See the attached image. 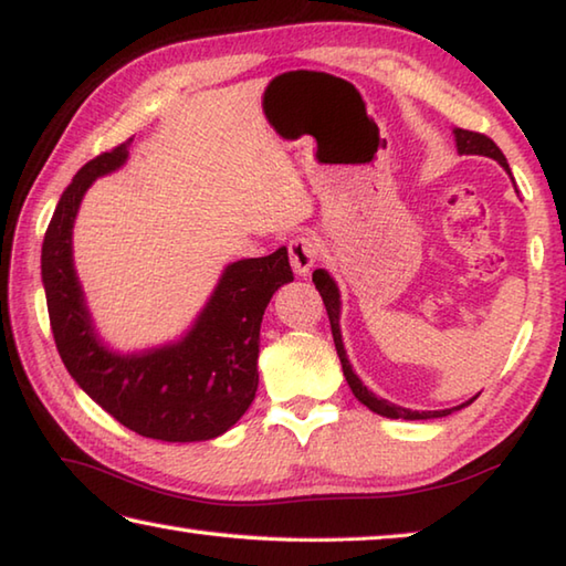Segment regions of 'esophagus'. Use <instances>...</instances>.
<instances>
[{"label":"esophagus","mask_w":566,"mask_h":566,"mask_svg":"<svg viewBox=\"0 0 566 566\" xmlns=\"http://www.w3.org/2000/svg\"><path fill=\"white\" fill-rule=\"evenodd\" d=\"M319 243L313 233H297L287 243V255H291V265L297 275H307L317 261Z\"/></svg>","instance_id":"obj_1"}]
</instances>
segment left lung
Segmentation results:
<instances>
[{
	"instance_id": "left-lung-1",
	"label": "left lung",
	"mask_w": 566,
	"mask_h": 566,
	"mask_svg": "<svg viewBox=\"0 0 566 566\" xmlns=\"http://www.w3.org/2000/svg\"><path fill=\"white\" fill-rule=\"evenodd\" d=\"M455 145H458V153L461 155H485V157H493L497 159L500 165H503L507 172V159L503 155V150L490 140L488 135L483 133H473V130H461L458 127L455 130ZM313 283L319 291V295H323V303H325V311H327V317H329V327H333V339H335V349H337V357L339 361H343V371H345V379L349 384V389L355 397L365 403V407H369L375 413L379 416H387V419H436V416H449L453 409H446V411H411V409H403V407H397V403H389L387 399H379L371 394L365 384L359 381V377L352 371L349 361H347V355H345V347H343V335H339V293H337V285L335 281L329 279V275L319 269L313 273ZM475 399V397H473ZM471 399V401H473ZM471 401L461 403V407H468ZM458 407V409H461Z\"/></svg>"
}]
</instances>
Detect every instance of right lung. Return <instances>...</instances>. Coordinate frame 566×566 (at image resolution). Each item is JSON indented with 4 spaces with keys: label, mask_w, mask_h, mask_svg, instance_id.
I'll list each match as a JSON object with an SVG mask.
<instances>
[{
    "label": "right lung",
    "mask_w": 566,
    "mask_h": 566,
    "mask_svg": "<svg viewBox=\"0 0 566 566\" xmlns=\"http://www.w3.org/2000/svg\"><path fill=\"white\" fill-rule=\"evenodd\" d=\"M85 163L63 191L41 249L49 323L69 375L113 419L145 439L209 441L237 423L259 389L261 319L273 293L293 281L287 251L243 259L223 271L182 343L120 357L93 335L73 271L71 229L85 189L127 159V145Z\"/></svg>",
    "instance_id": "1"
}]
</instances>
